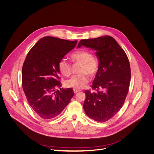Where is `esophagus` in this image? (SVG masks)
<instances>
[{
  "label": "esophagus",
  "mask_w": 154,
  "mask_h": 154,
  "mask_svg": "<svg viewBox=\"0 0 154 154\" xmlns=\"http://www.w3.org/2000/svg\"><path fill=\"white\" fill-rule=\"evenodd\" d=\"M80 90H77V89H73V92L74 94H77L78 92H79Z\"/></svg>",
  "instance_id": "esophagus-1"
}]
</instances>
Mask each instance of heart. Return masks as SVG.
I'll list each match as a JSON object with an SVG mask.
<instances>
[{
  "instance_id": "obj_1",
  "label": "heart",
  "mask_w": 154,
  "mask_h": 154,
  "mask_svg": "<svg viewBox=\"0 0 154 154\" xmlns=\"http://www.w3.org/2000/svg\"><path fill=\"white\" fill-rule=\"evenodd\" d=\"M71 60L74 63H80L78 69L80 73L66 79L64 84L67 87L75 89L83 88L89 81L88 74L94 76L97 73L99 68L98 60L95 57L91 56L90 51L85 50H81L72 53ZM57 67L59 72L64 76H68L71 73V65L65 58L59 61Z\"/></svg>"
}]
</instances>
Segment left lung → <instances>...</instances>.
I'll use <instances>...</instances> for the list:
<instances>
[{
  "instance_id": "1",
  "label": "left lung",
  "mask_w": 154,
  "mask_h": 154,
  "mask_svg": "<svg viewBox=\"0 0 154 154\" xmlns=\"http://www.w3.org/2000/svg\"><path fill=\"white\" fill-rule=\"evenodd\" d=\"M82 45L95 50L99 59L91 85L97 91H85L83 108L89 118L105 122L118 113L125 101L131 76L129 61L123 49L109 36L81 40L77 48Z\"/></svg>"
}]
</instances>
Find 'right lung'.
I'll use <instances>...</instances> for the list:
<instances>
[{"label": "right lung", "mask_w": 154, "mask_h": 154, "mask_svg": "<svg viewBox=\"0 0 154 154\" xmlns=\"http://www.w3.org/2000/svg\"><path fill=\"white\" fill-rule=\"evenodd\" d=\"M77 41L42 38L27 54L22 70V88L27 101L41 118L49 119L63 111L74 95L73 89L60 88L59 61L76 46Z\"/></svg>", "instance_id": "right-lung-1"}]
</instances>
